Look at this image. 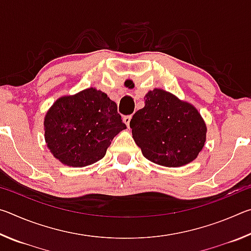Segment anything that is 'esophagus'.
I'll return each mask as SVG.
<instances>
[{
    "label": "esophagus",
    "instance_id": "obj_1",
    "mask_svg": "<svg viewBox=\"0 0 251 251\" xmlns=\"http://www.w3.org/2000/svg\"><path fill=\"white\" fill-rule=\"evenodd\" d=\"M130 120H131V116L130 115H127V116H125L124 118H123V122L125 123L126 124V126L128 127L129 126V123H130Z\"/></svg>",
    "mask_w": 251,
    "mask_h": 251
}]
</instances>
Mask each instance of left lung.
<instances>
[{
	"mask_svg": "<svg viewBox=\"0 0 251 251\" xmlns=\"http://www.w3.org/2000/svg\"><path fill=\"white\" fill-rule=\"evenodd\" d=\"M129 126L144 157L161 166L188 164L205 145L207 128L198 110L163 90L148 93Z\"/></svg>",
	"mask_w": 251,
	"mask_h": 251,
	"instance_id": "obj_1",
	"label": "left lung"
}]
</instances>
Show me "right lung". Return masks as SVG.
<instances>
[{
    "instance_id": "add662e5",
    "label": "right lung",
    "mask_w": 251,
    "mask_h": 251,
    "mask_svg": "<svg viewBox=\"0 0 251 251\" xmlns=\"http://www.w3.org/2000/svg\"><path fill=\"white\" fill-rule=\"evenodd\" d=\"M45 141L64 165L84 167L100 160L113 138L126 128L115 101L88 88L58 99L44 120Z\"/></svg>"
}]
</instances>
